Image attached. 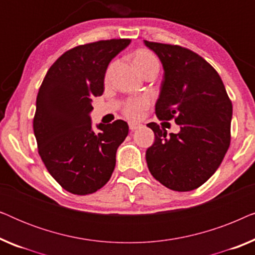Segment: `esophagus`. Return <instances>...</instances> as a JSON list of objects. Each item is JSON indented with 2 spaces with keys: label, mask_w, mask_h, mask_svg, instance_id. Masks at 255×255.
Returning a JSON list of instances; mask_svg holds the SVG:
<instances>
[{
  "label": "esophagus",
  "mask_w": 255,
  "mask_h": 255,
  "mask_svg": "<svg viewBox=\"0 0 255 255\" xmlns=\"http://www.w3.org/2000/svg\"><path fill=\"white\" fill-rule=\"evenodd\" d=\"M140 127H141V124L137 123V122H130V123H128V128H130L131 131L137 130V128H140Z\"/></svg>",
  "instance_id": "34e87169"
}]
</instances>
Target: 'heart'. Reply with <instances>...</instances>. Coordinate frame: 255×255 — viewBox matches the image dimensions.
<instances>
[{
  "mask_svg": "<svg viewBox=\"0 0 255 255\" xmlns=\"http://www.w3.org/2000/svg\"><path fill=\"white\" fill-rule=\"evenodd\" d=\"M132 62H133L134 67L137 71L140 73L142 76L149 74V73H154L156 74L159 71V61L155 58V55L147 50H138L132 54ZM114 65L111 64L108 68L107 76L109 75ZM149 106V99L146 96L138 97V99L128 100L124 104L123 111L128 117L130 118H138L141 116L142 111Z\"/></svg>",
  "mask_w": 255,
  "mask_h": 255,
  "instance_id": "obj_1",
  "label": "heart"
}]
</instances>
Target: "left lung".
Wrapping results in <instances>:
<instances>
[{"label": "left lung", "mask_w": 255, "mask_h": 255, "mask_svg": "<svg viewBox=\"0 0 255 255\" xmlns=\"http://www.w3.org/2000/svg\"><path fill=\"white\" fill-rule=\"evenodd\" d=\"M161 61L163 80L155 115L174 120L179 133L156 123L147 127L155 140L146 151L149 172L163 186L189 191L212 176L231 141L232 103L216 69L201 55L179 45L144 40Z\"/></svg>", "instance_id": "8db88e82"}]
</instances>
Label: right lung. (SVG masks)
Wrapping results in <instances>:
<instances>
[{
	"instance_id": "add662e5",
	"label": "right lung",
	"mask_w": 255,
	"mask_h": 255,
	"mask_svg": "<svg viewBox=\"0 0 255 255\" xmlns=\"http://www.w3.org/2000/svg\"><path fill=\"white\" fill-rule=\"evenodd\" d=\"M130 39L99 40L65 52L51 66L37 95L33 132L48 173L75 195L95 193L110 180L118 146L128 133L127 122L92 128L94 96L104 90L109 62Z\"/></svg>"
}]
</instances>
